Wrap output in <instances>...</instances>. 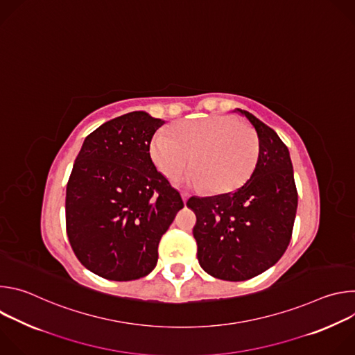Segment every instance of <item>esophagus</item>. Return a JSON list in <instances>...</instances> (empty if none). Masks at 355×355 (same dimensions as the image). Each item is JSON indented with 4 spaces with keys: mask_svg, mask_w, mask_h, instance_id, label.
Wrapping results in <instances>:
<instances>
[{
    "mask_svg": "<svg viewBox=\"0 0 355 355\" xmlns=\"http://www.w3.org/2000/svg\"><path fill=\"white\" fill-rule=\"evenodd\" d=\"M181 196H182V200H184V202H187V200H188V198H189V195H188L187 192H182V193H181Z\"/></svg>",
    "mask_w": 355,
    "mask_h": 355,
    "instance_id": "1",
    "label": "esophagus"
}]
</instances>
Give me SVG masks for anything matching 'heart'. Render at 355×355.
Returning a JSON list of instances; mask_svg holds the SVG:
<instances>
[{
    "mask_svg": "<svg viewBox=\"0 0 355 355\" xmlns=\"http://www.w3.org/2000/svg\"><path fill=\"white\" fill-rule=\"evenodd\" d=\"M259 155L257 133L229 115L180 122L173 128V136L159 132L150 143V157L163 175L175 181L192 163L195 170L187 184L196 189L212 188L216 193L244 185Z\"/></svg>",
    "mask_w": 355,
    "mask_h": 355,
    "instance_id": "heart-1",
    "label": "heart"
}]
</instances>
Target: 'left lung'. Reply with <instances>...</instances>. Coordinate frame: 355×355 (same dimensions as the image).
I'll return each mask as SVG.
<instances>
[{
	"mask_svg": "<svg viewBox=\"0 0 355 355\" xmlns=\"http://www.w3.org/2000/svg\"><path fill=\"white\" fill-rule=\"evenodd\" d=\"M260 141L257 166L250 180L233 192L191 196L196 214L193 237L198 261L223 281L256 277L282 257L295 222L297 193L289 150L279 136L254 115L236 108Z\"/></svg>",
	"mask_w": 355,
	"mask_h": 355,
	"instance_id": "obj_1",
	"label": "left lung"
}]
</instances>
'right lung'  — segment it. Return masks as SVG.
<instances>
[{
	"label": "right lung",
	"mask_w": 355,
	"mask_h": 355,
	"mask_svg": "<svg viewBox=\"0 0 355 355\" xmlns=\"http://www.w3.org/2000/svg\"><path fill=\"white\" fill-rule=\"evenodd\" d=\"M163 119L135 111L89 133L66 191V226L80 263L111 281L155 270L159 243L184 202L150 157Z\"/></svg>",
	"instance_id": "1"
}]
</instances>
